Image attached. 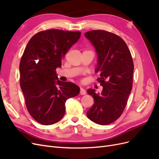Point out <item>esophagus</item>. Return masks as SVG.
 Returning a JSON list of instances; mask_svg holds the SVG:
<instances>
[{"label":"esophagus","mask_w":159,"mask_h":159,"mask_svg":"<svg viewBox=\"0 0 159 159\" xmlns=\"http://www.w3.org/2000/svg\"><path fill=\"white\" fill-rule=\"evenodd\" d=\"M80 95H85L86 91H85V90L84 88H81L80 91Z\"/></svg>","instance_id":"esophagus-1"}]
</instances>
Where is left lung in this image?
Listing matches in <instances>:
<instances>
[{
    "label": "left lung",
    "mask_w": 159,
    "mask_h": 159,
    "mask_svg": "<svg viewBox=\"0 0 159 159\" xmlns=\"http://www.w3.org/2000/svg\"><path fill=\"white\" fill-rule=\"evenodd\" d=\"M85 36L95 48L99 72L98 81L103 86L101 93L95 89L87 91L94 99V104L87 116L93 122L105 125L121 116L132 89L134 65L126 43L119 36L105 30H91Z\"/></svg>",
    "instance_id": "1"
}]
</instances>
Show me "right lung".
<instances>
[{
	"label": "right lung",
	"mask_w": 159,
	"mask_h": 159,
	"mask_svg": "<svg viewBox=\"0 0 159 159\" xmlns=\"http://www.w3.org/2000/svg\"><path fill=\"white\" fill-rule=\"evenodd\" d=\"M81 36L80 32L57 29L38 32L28 42L20 60V85L28 112L37 122L49 125L65 114L66 100L80 87L58 80L56 70Z\"/></svg>",
	"instance_id": "obj_1"
}]
</instances>
